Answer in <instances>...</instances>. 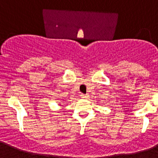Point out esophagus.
Instances as JSON below:
<instances>
[{
	"instance_id": "obj_1",
	"label": "esophagus",
	"mask_w": 158,
	"mask_h": 158,
	"mask_svg": "<svg viewBox=\"0 0 158 158\" xmlns=\"http://www.w3.org/2000/svg\"><path fill=\"white\" fill-rule=\"evenodd\" d=\"M89 95L88 94H81V97L82 99H85V100H87V99H89Z\"/></svg>"
}]
</instances>
